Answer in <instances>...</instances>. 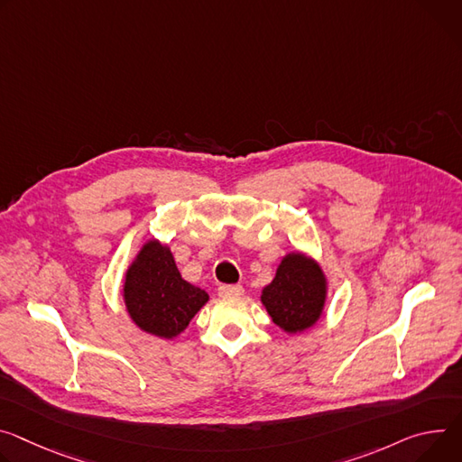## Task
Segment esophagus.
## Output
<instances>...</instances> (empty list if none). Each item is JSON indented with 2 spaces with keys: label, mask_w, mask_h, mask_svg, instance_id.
Here are the masks:
<instances>
[{
  "label": "esophagus",
  "mask_w": 462,
  "mask_h": 462,
  "mask_svg": "<svg viewBox=\"0 0 462 462\" xmlns=\"http://www.w3.org/2000/svg\"><path fill=\"white\" fill-rule=\"evenodd\" d=\"M217 292H219V297H239V295H243V287L241 285H219Z\"/></svg>",
  "instance_id": "esophagus-1"
}]
</instances>
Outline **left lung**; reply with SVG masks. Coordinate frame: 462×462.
Returning <instances> with one entry per match:
<instances>
[{
  "label": "left lung",
  "mask_w": 462,
  "mask_h": 462,
  "mask_svg": "<svg viewBox=\"0 0 462 462\" xmlns=\"http://www.w3.org/2000/svg\"><path fill=\"white\" fill-rule=\"evenodd\" d=\"M328 282L320 265L302 253H289L263 287L262 304L273 322L287 333H300L319 322L324 311Z\"/></svg>",
  "instance_id": "8db88e82"
}]
</instances>
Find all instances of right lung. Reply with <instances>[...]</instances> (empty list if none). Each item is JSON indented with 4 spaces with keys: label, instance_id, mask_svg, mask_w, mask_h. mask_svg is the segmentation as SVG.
<instances>
[{
    "label": "right lung",
    "instance_id": "obj_1",
    "mask_svg": "<svg viewBox=\"0 0 462 462\" xmlns=\"http://www.w3.org/2000/svg\"><path fill=\"white\" fill-rule=\"evenodd\" d=\"M208 292L186 282L167 245L147 241L125 273L123 300L145 333L173 339L208 302Z\"/></svg>",
    "mask_w": 462,
    "mask_h": 462
}]
</instances>
